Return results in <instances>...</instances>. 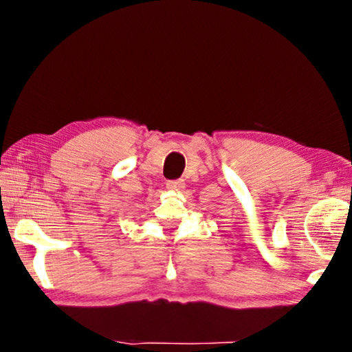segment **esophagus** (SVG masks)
<instances>
[{"label": "esophagus", "instance_id": "esophagus-1", "mask_svg": "<svg viewBox=\"0 0 352 352\" xmlns=\"http://www.w3.org/2000/svg\"><path fill=\"white\" fill-rule=\"evenodd\" d=\"M183 186H184L183 180H169L168 183H166V188L170 190H180V189H183Z\"/></svg>", "mask_w": 352, "mask_h": 352}]
</instances>
